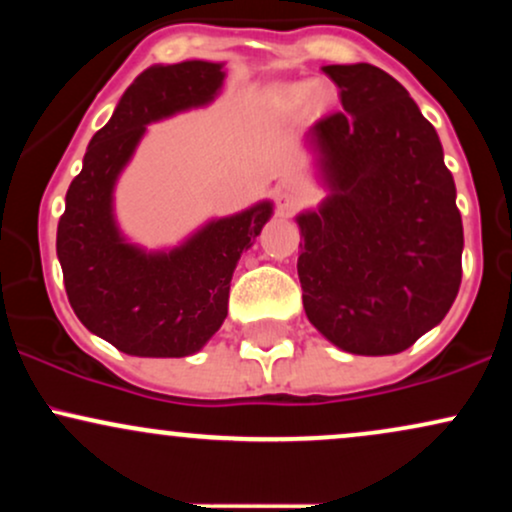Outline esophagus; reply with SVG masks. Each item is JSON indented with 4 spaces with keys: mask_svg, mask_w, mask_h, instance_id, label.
Wrapping results in <instances>:
<instances>
[{
    "mask_svg": "<svg viewBox=\"0 0 512 512\" xmlns=\"http://www.w3.org/2000/svg\"><path fill=\"white\" fill-rule=\"evenodd\" d=\"M301 204V197L293 190H279L276 192V214L279 216H291L293 211Z\"/></svg>",
    "mask_w": 512,
    "mask_h": 512,
    "instance_id": "1",
    "label": "esophagus"
}]
</instances>
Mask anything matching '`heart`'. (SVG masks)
<instances>
[{
    "instance_id": "obj_1",
    "label": "heart",
    "mask_w": 512,
    "mask_h": 512,
    "mask_svg": "<svg viewBox=\"0 0 512 512\" xmlns=\"http://www.w3.org/2000/svg\"><path fill=\"white\" fill-rule=\"evenodd\" d=\"M330 101V91L322 84H308V81H293V84L276 86L269 93V103L281 115H293L298 110L310 105V108H320Z\"/></svg>"
}]
</instances>
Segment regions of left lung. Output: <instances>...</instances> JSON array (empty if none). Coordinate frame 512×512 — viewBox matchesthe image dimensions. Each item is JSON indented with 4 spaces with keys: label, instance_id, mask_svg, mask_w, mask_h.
<instances>
[{
    "label": "left lung",
    "instance_id": "1",
    "mask_svg": "<svg viewBox=\"0 0 512 512\" xmlns=\"http://www.w3.org/2000/svg\"><path fill=\"white\" fill-rule=\"evenodd\" d=\"M344 113L305 134L327 197L296 216L308 320L358 356L409 349L462 281V216L443 146L407 88L373 64L322 67Z\"/></svg>",
    "mask_w": 512,
    "mask_h": 512
}]
</instances>
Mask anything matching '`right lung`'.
Returning <instances> with one entry per match:
<instances>
[{
  "label": "right lung",
  "instance_id": "1",
  "mask_svg": "<svg viewBox=\"0 0 512 512\" xmlns=\"http://www.w3.org/2000/svg\"><path fill=\"white\" fill-rule=\"evenodd\" d=\"M223 62L154 64L122 93L108 125L93 134L84 168L67 190L57 223V257L76 317L129 356L197 354L228 315L236 264L262 226L272 202L211 219L170 250L146 252L127 243L113 211L115 182L146 125L219 96Z\"/></svg>",
  "mask_w": 512,
  "mask_h": 512
}]
</instances>
